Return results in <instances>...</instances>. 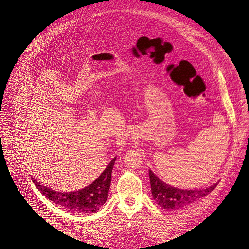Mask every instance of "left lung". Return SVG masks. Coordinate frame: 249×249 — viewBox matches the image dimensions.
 <instances>
[{
    "mask_svg": "<svg viewBox=\"0 0 249 249\" xmlns=\"http://www.w3.org/2000/svg\"><path fill=\"white\" fill-rule=\"evenodd\" d=\"M148 175L152 194L155 201L163 209L166 210H178L190 206L193 202L207 196L217 186V184H214L205 188V189L182 190L162 182L150 169L148 171Z\"/></svg>",
    "mask_w": 249,
    "mask_h": 249,
    "instance_id": "1",
    "label": "left lung"
}]
</instances>
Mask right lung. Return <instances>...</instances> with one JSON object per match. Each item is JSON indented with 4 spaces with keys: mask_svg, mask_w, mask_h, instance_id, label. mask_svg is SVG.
Returning <instances> with one entry per match:
<instances>
[{
    "mask_svg": "<svg viewBox=\"0 0 249 249\" xmlns=\"http://www.w3.org/2000/svg\"><path fill=\"white\" fill-rule=\"evenodd\" d=\"M115 159L116 158L110 162L106 169L92 184L78 191L58 192L49 187L40 185L38 182H35V185L44 196L55 202L56 205L77 213H93L100 210L108 198L111 185V173Z\"/></svg>",
    "mask_w": 249,
    "mask_h": 249,
    "instance_id": "obj_1",
    "label": "right lung"
}]
</instances>
